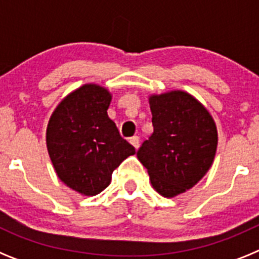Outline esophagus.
<instances>
[{"label":"esophagus","instance_id":"34e87169","mask_svg":"<svg viewBox=\"0 0 259 259\" xmlns=\"http://www.w3.org/2000/svg\"><path fill=\"white\" fill-rule=\"evenodd\" d=\"M130 143L132 144V146H134L135 149H137L139 145H140V139H139V136H132L131 139H130Z\"/></svg>","mask_w":259,"mask_h":259}]
</instances>
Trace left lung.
Listing matches in <instances>:
<instances>
[{
	"mask_svg": "<svg viewBox=\"0 0 259 259\" xmlns=\"http://www.w3.org/2000/svg\"><path fill=\"white\" fill-rule=\"evenodd\" d=\"M152 136L137 150L158 193L174 197L197 184L214 161L218 134L211 115L188 93L149 98Z\"/></svg>",
	"mask_w": 259,
	"mask_h": 259,
	"instance_id": "obj_1",
	"label": "left lung"
}]
</instances>
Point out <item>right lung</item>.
Here are the masks:
<instances>
[{"label":"right lung","instance_id":"right-lung-1","mask_svg":"<svg viewBox=\"0 0 259 259\" xmlns=\"http://www.w3.org/2000/svg\"><path fill=\"white\" fill-rule=\"evenodd\" d=\"M110 101L106 89L85 84L62 100L48 124V152L57 175L87 196L104 191L113 171L136 153L107 116Z\"/></svg>","mask_w":259,"mask_h":259}]
</instances>
